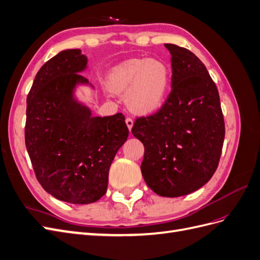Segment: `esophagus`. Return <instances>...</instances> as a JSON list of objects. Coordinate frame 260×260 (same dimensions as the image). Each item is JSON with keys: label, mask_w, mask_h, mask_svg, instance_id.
Returning <instances> with one entry per match:
<instances>
[{"label": "esophagus", "mask_w": 260, "mask_h": 260, "mask_svg": "<svg viewBox=\"0 0 260 260\" xmlns=\"http://www.w3.org/2000/svg\"><path fill=\"white\" fill-rule=\"evenodd\" d=\"M125 123H127V127H128V129L131 131V129H132V125H133V120L131 119L130 117L125 118Z\"/></svg>", "instance_id": "34e87169"}]
</instances>
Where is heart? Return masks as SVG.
Returning a JSON list of instances; mask_svg holds the SVG:
<instances>
[{
    "mask_svg": "<svg viewBox=\"0 0 260 260\" xmlns=\"http://www.w3.org/2000/svg\"><path fill=\"white\" fill-rule=\"evenodd\" d=\"M171 73L160 59H130L112 69L108 85L117 92L129 89L125 102L132 112L149 114L159 109L170 89Z\"/></svg>",
    "mask_w": 260,
    "mask_h": 260,
    "instance_id": "obj_1",
    "label": "heart"
}]
</instances>
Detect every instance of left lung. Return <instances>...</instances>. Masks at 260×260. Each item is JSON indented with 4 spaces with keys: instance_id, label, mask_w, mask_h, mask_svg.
<instances>
[{
    "instance_id": "1",
    "label": "left lung",
    "mask_w": 260,
    "mask_h": 260,
    "mask_svg": "<svg viewBox=\"0 0 260 260\" xmlns=\"http://www.w3.org/2000/svg\"><path fill=\"white\" fill-rule=\"evenodd\" d=\"M171 54V91L154 114L137 117L132 135L144 145L141 171L165 198L199 190L215 174L224 140L218 89L191 51L165 44Z\"/></svg>"
}]
</instances>
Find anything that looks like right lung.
I'll return each instance as SVG.
<instances>
[{
	"instance_id": "obj_1",
	"label": "right lung",
	"mask_w": 260,
	"mask_h": 260,
	"mask_svg": "<svg viewBox=\"0 0 260 260\" xmlns=\"http://www.w3.org/2000/svg\"><path fill=\"white\" fill-rule=\"evenodd\" d=\"M88 59L80 50L61 51L39 70L27 96L25 142L39 183L55 199L90 204L107 191L108 172L127 141L124 116L92 117L77 103V83Z\"/></svg>"
}]
</instances>
